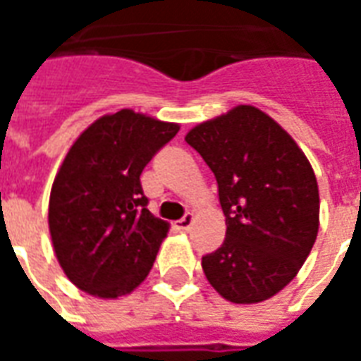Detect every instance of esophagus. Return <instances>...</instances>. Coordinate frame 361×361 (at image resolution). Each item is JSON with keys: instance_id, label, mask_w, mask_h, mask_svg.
Segmentation results:
<instances>
[{"instance_id": "1", "label": "esophagus", "mask_w": 361, "mask_h": 361, "mask_svg": "<svg viewBox=\"0 0 361 361\" xmlns=\"http://www.w3.org/2000/svg\"><path fill=\"white\" fill-rule=\"evenodd\" d=\"M193 220H195V216H193L191 212H188L183 219H180L178 222H176V228H178V230H181V232H188L189 228H191V224H193Z\"/></svg>"}]
</instances>
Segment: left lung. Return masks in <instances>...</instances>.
Listing matches in <instances>:
<instances>
[{"mask_svg":"<svg viewBox=\"0 0 361 361\" xmlns=\"http://www.w3.org/2000/svg\"><path fill=\"white\" fill-rule=\"evenodd\" d=\"M185 141L219 183L226 240L203 257L228 302L271 298L302 269L319 230L315 173L294 139L253 106L193 127Z\"/></svg>","mask_w":361,"mask_h":361,"instance_id":"1","label":"left lung"}]
</instances>
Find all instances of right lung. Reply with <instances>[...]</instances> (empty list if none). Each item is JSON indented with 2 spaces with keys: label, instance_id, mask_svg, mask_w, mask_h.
Returning a JSON list of instances; mask_svg holds the SVG:
<instances>
[{
  "label": "right lung",
  "instance_id": "add662e5",
  "mask_svg": "<svg viewBox=\"0 0 361 361\" xmlns=\"http://www.w3.org/2000/svg\"><path fill=\"white\" fill-rule=\"evenodd\" d=\"M180 126L131 110L96 119L67 152L50 193V234L67 279L98 298L147 279L168 224L152 216L141 173Z\"/></svg>",
  "mask_w": 361,
  "mask_h": 361
}]
</instances>
